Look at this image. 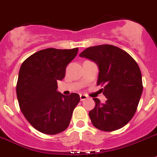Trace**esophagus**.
Wrapping results in <instances>:
<instances>
[{"mask_svg": "<svg viewBox=\"0 0 157 157\" xmlns=\"http://www.w3.org/2000/svg\"><path fill=\"white\" fill-rule=\"evenodd\" d=\"M80 101H84V100L87 99V96L85 95V94H80Z\"/></svg>", "mask_w": 157, "mask_h": 157, "instance_id": "esophagus-1", "label": "esophagus"}]
</instances>
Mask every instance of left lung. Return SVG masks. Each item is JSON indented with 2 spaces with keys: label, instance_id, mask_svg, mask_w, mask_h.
Wrapping results in <instances>:
<instances>
[{
  "label": "left lung",
  "instance_id": "8db88e82",
  "mask_svg": "<svg viewBox=\"0 0 157 157\" xmlns=\"http://www.w3.org/2000/svg\"><path fill=\"white\" fill-rule=\"evenodd\" d=\"M79 56L97 64V84L105 85V102L93 98L95 106L89 112L92 124L103 131H116L125 126L135 115L142 93L138 65L125 51L113 45L87 48Z\"/></svg>",
  "mask_w": 157,
  "mask_h": 157
}]
</instances>
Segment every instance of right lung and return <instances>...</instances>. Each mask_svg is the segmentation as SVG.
Instances as JSON below:
<instances>
[{"mask_svg":"<svg viewBox=\"0 0 157 157\" xmlns=\"http://www.w3.org/2000/svg\"><path fill=\"white\" fill-rule=\"evenodd\" d=\"M78 48H47L36 52L20 67L16 86L19 107L24 117L37 131L56 135L68 128L80 95H64L57 82L66 75L67 65Z\"/></svg>","mask_w":157,"mask_h":157,"instance_id":"1","label":"right lung"}]
</instances>
